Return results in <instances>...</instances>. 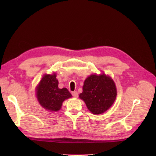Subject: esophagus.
Masks as SVG:
<instances>
[{
    "mask_svg": "<svg viewBox=\"0 0 156 156\" xmlns=\"http://www.w3.org/2000/svg\"><path fill=\"white\" fill-rule=\"evenodd\" d=\"M72 96H73V97H74V98H77V97H78V93L77 91L72 92Z\"/></svg>",
    "mask_w": 156,
    "mask_h": 156,
    "instance_id": "obj_1",
    "label": "esophagus"
}]
</instances>
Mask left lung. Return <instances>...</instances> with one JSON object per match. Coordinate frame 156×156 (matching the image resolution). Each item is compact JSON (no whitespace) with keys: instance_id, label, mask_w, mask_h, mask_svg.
<instances>
[{"instance_id":"8db88e82","label":"left lung","mask_w":156,"mask_h":156,"mask_svg":"<svg viewBox=\"0 0 156 156\" xmlns=\"http://www.w3.org/2000/svg\"><path fill=\"white\" fill-rule=\"evenodd\" d=\"M117 88L113 80L104 73L92 74L86 79L82 92L79 97L84 101L92 113H103L110 108L117 97Z\"/></svg>"}]
</instances>
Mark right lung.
Instances as JSON below:
<instances>
[{
    "label": "right lung",
    "instance_id": "1",
    "mask_svg": "<svg viewBox=\"0 0 156 156\" xmlns=\"http://www.w3.org/2000/svg\"><path fill=\"white\" fill-rule=\"evenodd\" d=\"M36 96L39 103L49 111H58L63 102L72 97L67 88H58L55 73L44 74L36 88Z\"/></svg>",
    "mask_w": 156,
    "mask_h": 156
}]
</instances>
